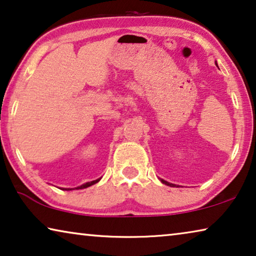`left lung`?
<instances>
[{"instance_id":"8db88e82","label":"left lung","mask_w":256,"mask_h":256,"mask_svg":"<svg viewBox=\"0 0 256 256\" xmlns=\"http://www.w3.org/2000/svg\"><path fill=\"white\" fill-rule=\"evenodd\" d=\"M161 182H163V184H166V185H168V186H176V185H174V184H170V182H166V180H163V179H161Z\"/></svg>"}]
</instances>
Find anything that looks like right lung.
<instances>
[{"instance_id": "add662e5", "label": "right lung", "mask_w": 256, "mask_h": 256, "mask_svg": "<svg viewBox=\"0 0 256 256\" xmlns=\"http://www.w3.org/2000/svg\"><path fill=\"white\" fill-rule=\"evenodd\" d=\"M100 180V179H96V180H93V182H86V184H84V185H82V186H79V188H77L78 190H82V188H90V186H92V185H94V184H96V182Z\"/></svg>"}]
</instances>
